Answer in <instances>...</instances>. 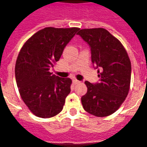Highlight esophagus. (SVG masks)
Segmentation results:
<instances>
[{"instance_id":"esophagus-1","label":"esophagus","mask_w":147,"mask_h":147,"mask_svg":"<svg viewBox=\"0 0 147 147\" xmlns=\"http://www.w3.org/2000/svg\"><path fill=\"white\" fill-rule=\"evenodd\" d=\"M72 82H73L74 84H77V83H80V81H79V80H76V79H74V80H72Z\"/></svg>"}]
</instances>
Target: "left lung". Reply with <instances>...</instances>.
<instances>
[{
	"label": "left lung",
	"instance_id": "left-lung-1",
	"mask_svg": "<svg viewBox=\"0 0 147 147\" xmlns=\"http://www.w3.org/2000/svg\"><path fill=\"white\" fill-rule=\"evenodd\" d=\"M77 34L90 45L91 61L100 82H85L87 93L81 98L83 109L95 117L109 116L120 108L128 94L131 65L121 42L104 28L82 29Z\"/></svg>",
	"mask_w": 147,
	"mask_h": 147
}]
</instances>
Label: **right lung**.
I'll return each mask as SVG.
<instances>
[{"label":"right lung","instance_id":"add662e5","mask_svg":"<svg viewBox=\"0 0 147 147\" xmlns=\"http://www.w3.org/2000/svg\"><path fill=\"white\" fill-rule=\"evenodd\" d=\"M79 30L45 27L21 48L15 67L16 84L21 98L36 117L50 118L63 109L71 80L56 76L49 70Z\"/></svg>","mask_w":147,"mask_h":147}]
</instances>
